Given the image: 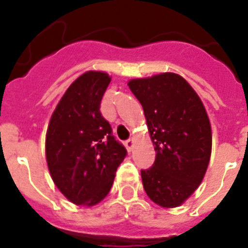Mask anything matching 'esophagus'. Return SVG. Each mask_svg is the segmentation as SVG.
I'll use <instances>...</instances> for the list:
<instances>
[{
  "label": "esophagus",
  "instance_id": "1",
  "mask_svg": "<svg viewBox=\"0 0 248 248\" xmlns=\"http://www.w3.org/2000/svg\"><path fill=\"white\" fill-rule=\"evenodd\" d=\"M125 146L126 149H128L129 153H130V151L133 150V146H134V139H133V138H129V139L125 141Z\"/></svg>",
  "mask_w": 248,
  "mask_h": 248
}]
</instances>
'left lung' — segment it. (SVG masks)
<instances>
[{
	"instance_id": "obj_1",
	"label": "left lung",
	"mask_w": 248,
	"mask_h": 248,
	"mask_svg": "<svg viewBox=\"0 0 248 248\" xmlns=\"http://www.w3.org/2000/svg\"><path fill=\"white\" fill-rule=\"evenodd\" d=\"M155 149L141 170L146 195L161 207H177L198 189L211 156V125L202 102L183 77L161 73L131 79Z\"/></svg>"
}]
</instances>
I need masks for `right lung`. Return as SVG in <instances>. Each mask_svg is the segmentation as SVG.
I'll return each mask as SVG.
<instances>
[{"instance_id": "right-lung-1", "label": "right lung", "mask_w": 248, "mask_h": 248, "mask_svg": "<svg viewBox=\"0 0 248 248\" xmlns=\"http://www.w3.org/2000/svg\"><path fill=\"white\" fill-rule=\"evenodd\" d=\"M109 83L110 77L103 72L77 78L59 100L47 129L46 157L52 180L76 205L100 202L126 156V149L100 113Z\"/></svg>"}]
</instances>
